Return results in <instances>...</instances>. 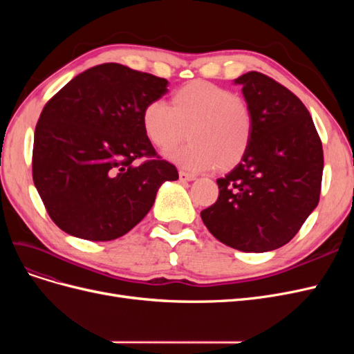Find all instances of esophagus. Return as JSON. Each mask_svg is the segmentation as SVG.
Returning <instances> with one entry per match:
<instances>
[{"mask_svg": "<svg viewBox=\"0 0 354 354\" xmlns=\"http://www.w3.org/2000/svg\"><path fill=\"white\" fill-rule=\"evenodd\" d=\"M178 177L181 181H194L196 178V176L186 173V171H178Z\"/></svg>", "mask_w": 354, "mask_h": 354, "instance_id": "obj_1", "label": "esophagus"}]
</instances>
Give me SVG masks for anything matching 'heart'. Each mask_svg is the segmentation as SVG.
Here are the masks:
<instances>
[{
	"instance_id": "b5f03b06",
	"label": "heart",
	"mask_w": 354,
	"mask_h": 354,
	"mask_svg": "<svg viewBox=\"0 0 354 354\" xmlns=\"http://www.w3.org/2000/svg\"><path fill=\"white\" fill-rule=\"evenodd\" d=\"M142 125L149 140L162 151L183 140L187 130L189 142L167 156L195 173L236 167L254 137V116L246 100L201 80L176 90L171 104L149 102L142 112Z\"/></svg>"
}]
</instances>
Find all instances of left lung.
Returning <instances> with one entry per match:
<instances>
[{
    "label": "left lung",
    "mask_w": 354,
    "mask_h": 354,
    "mask_svg": "<svg viewBox=\"0 0 354 354\" xmlns=\"http://www.w3.org/2000/svg\"><path fill=\"white\" fill-rule=\"evenodd\" d=\"M254 116L248 152L217 180L218 199L201 212L224 245L266 252L291 241L317 207L324 173L322 142L303 102L260 72L234 80Z\"/></svg>",
    "instance_id": "left-lung-1"
}]
</instances>
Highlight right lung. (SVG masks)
<instances>
[{"mask_svg": "<svg viewBox=\"0 0 354 354\" xmlns=\"http://www.w3.org/2000/svg\"><path fill=\"white\" fill-rule=\"evenodd\" d=\"M168 81L120 63L77 75L47 102L35 128L32 177L50 218L71 236H124L152 208L177 168L160 159L142 125ZM149 159L142 165L135 160Z\"/></svg>", "mask_w": 354, "mask_h": 354, "instance_id": "obj_1", "label": "right lung"}]
</instances>
